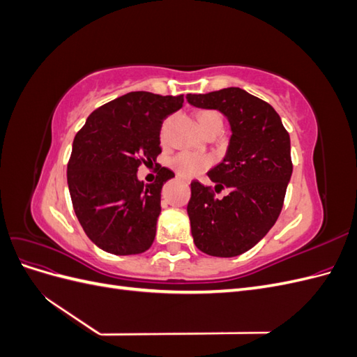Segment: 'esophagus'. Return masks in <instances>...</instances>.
<instances>
[{
    "label": "esophagus",
    "mask_w": 357,
    "mask_h": 357,
    "mask_svg": "<svg viewBox=\"0 0 357 357\" xmlns=\"http://www.w3.org/2000/svg\"><path fill=\"white\" fill-rule=\"evenodd\" d=\"M178 180H181V181H185V183H189V180H185V178H181V177H178Z\"/></svg>",
    "instance_id": "34e87169"
}]
</instances>
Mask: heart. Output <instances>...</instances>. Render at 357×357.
<instances>
[{
    "label": "heart",
    "instance_id": "heart-1",
    "mask_svg": "<svg viewBox=\"0 0 357 357\" xmlns=\"http://www.w3.org/2000/svg\"><path fill=\"white\" fill-rule=\"evenodd\" d=\"M198 123L204 131L205 128H208L211 125H215V123L222 125V117L215 112H201L198 114ZM208 165H210V159L207 156L197 155L192 152H180L169 159V167L174 169L180 177H185V178L199 174V172H202L205 168H208Z\"/></svg>",
    "mask_w": 357,
    "mask_h": 357
}]
</instances>
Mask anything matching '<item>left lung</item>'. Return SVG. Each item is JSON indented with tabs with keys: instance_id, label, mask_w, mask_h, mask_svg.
<instances>
[{
	"instance_id": "obj_1",
	"label": "left lung",
	"mask_w": 357,
	"mask_h": 357,
	"mask_svg": "<svg viewBox=\"0 0 357 357\" xmlns=\"http://www.w3.org/2000/svg\"><path fill=\"white\" fill-rule=\"evenodd\" d=\"M190 105L218 110L231 126L226 155L207 174L222 199L193 180L188 204L193 243L201 252L234 257L250 250L277 222L291 177L290 137L268 102L240 88L188 93Z\"/></svg>"
}]
</instances>
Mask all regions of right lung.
Masks as SVG:
<instances>
[{
	"mask_svg": "<svg viewBox=\"0 0 357 357\" xmlns=\"http://www.w3.org/2000/svg\"><path fill=\"white\" fill-rule=\"evenodd\" d=\"M183 101V95L129 92L91 113L75 135L67 169L73 208L101 250L138 255L153 244L160 190L174 172L158 167L159 180L144 185L137 171L156 162L162 122Z\"/></svg>",
	"mask_w": 357,
	"mask_h": 357,
	"instance_id": "obj_1",
	"label": "right lung"
}]
</instances>
